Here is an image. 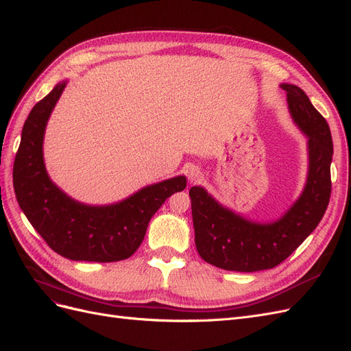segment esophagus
I'll return each instance as SVG.
<instances>
[{
  "label": "esophagus",
  "mask_w": 351,
  "mask_h": 351,
  "mask_svg": "<svg viewBox=\"0 0 351 351\" xmlns=\"http://www.w3.org/2000/svg\"><path fill=\"white\" fill-rule=\"evenodd\" d=\"M200 176H202V174H200V171H199V168L192 167V168L187 169V178H189L192 183L197 182V180L200 178Z\"/></svg>",
  "instance_id": "1"
}]
</instances>
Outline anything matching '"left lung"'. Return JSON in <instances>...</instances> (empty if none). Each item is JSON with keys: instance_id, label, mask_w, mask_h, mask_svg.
I'll use <instances>...</instances> for the list:
<instances>
[{"instance_id": "1", "label": "left lung", "mask_w": 351, "mask_h": 351, "mask_svg": "<svg viewBox=\"0 0 351 351\" xmlns=\"http://www.w3.org/2000/svg\"><path fill=\"white\" fill-rule=\"evenodd\" d=\"M291 117L309 137V176L300 199L272 224H256L218 205L205 189H190L195 243L217 268L254 272L275 268L319 224L331 197L332 137L326 120L295 84H281Z\"/></svg>"}]
</instances>
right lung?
<instances>
[{
	"label": "right lung",
	"instance_id": "1",
	"mask_svg": "<svg viewBox=\"0 0 351 351\" xmlns=\"http://www.w3.org/2000/svg\"><path fill=\"white\" fill-rule=\"evenodd\" d=\"M64 88V82L58 83L25 121L13 168L17 202L39 236L61 256L88 262L127 259L139 249L147 224L165 199L186 189V177L147 186L111 206H86L62 193L45 171L42 142Z\"/></svg>",
	"mask_w": 351,
	"mask_h": 351
}]
</instances>
